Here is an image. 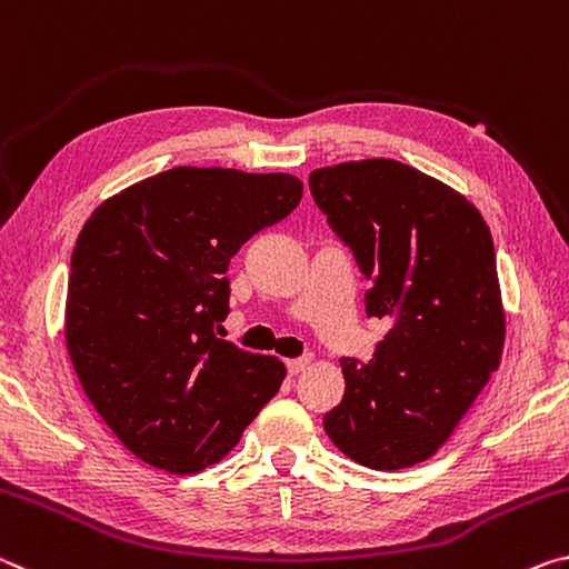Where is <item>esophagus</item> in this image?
<instances>
[{
    "label": "esophagus",
    "mask_w": 569,
    "mask_h": 569,
    "mask_svg": "<svg viewBox=\"0 0 569 569\" xmlns=\"http://www.w3.org/2000/svg\"><path fill=\"white\" fill-rule=\"evenodd\" d=\"M307 366H310V360L307 358H292L287 360V372H290V376H297V372H302Z\"/></svg>",
    "instance_id": "1"
}]
</instances>
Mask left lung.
<instances>
[{
  "label": "left lung",
  "instance_id": "obj_1",
  "mask_svg": "<svg viewBox=\"0 0 569 569\" xmlns=\"http://www.w3.org/2000/svg\"><path fill=\"white\" fill-rule=\"evenodd\" d=\"M310 191L390 330L368 362L342 358L346 396L322 426L368 469L426 461L499 368L505 310L487 221L459 191L393 158L310 173Z\"/></svg>",
  "mask_w": 569,
  "mask_h": 569
}]
</instances>
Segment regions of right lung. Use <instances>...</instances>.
Here are the masks:
<instances>
[{
  "label": "right lung",
  "mask_w": 569,
  "mask_h": 569,
  "mask_svg": "<svg viewBox=\"0 0 569 569\" xmlns=\"http://www.w3.org/2000/svg\"><path fill=\"white\" fill-rule=\"evenodd\" d=\"M290 173L179 169L92 211L74 241L64 340L90 403L128 451L197 473L221 461L287 370L217 338L231 257L290 217Z\"/></svg>",
  "instance_id": "1"
}]
</instances>
